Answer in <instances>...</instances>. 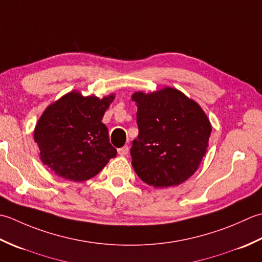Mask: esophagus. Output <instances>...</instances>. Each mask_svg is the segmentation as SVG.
I'll use <instances>...</instances> for the list:
<instances>
[{"label":"esophagus","instance_id":"34e87169","mask_svg":"<svg viewBox=\"0 0 262 262\" xmlns=\"http://www.w3.org/2000/svg\"><path fill=\"white\" fill-rule=\"evenodd\" d=\"M117 151H119V154L121 155V156H126V155L129 154V147L123 146L122 148H120Z\"/></svg>","mask_w":262,"mask_h":262}]
</instances>
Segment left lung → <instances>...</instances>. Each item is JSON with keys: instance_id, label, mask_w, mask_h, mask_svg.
<instances>
[{"instance_id": "left-lung-1", "label": "left lung", "mask_w": 262, "mask_h": 262, "mask_svg": "<svg viewBox=\"0 0 262 262\" xmlns=\"http://www.w3.org/2000/svg\"><path fill=\"white\" fill-rule=\"evenodd\" d=\"M139 135L132 166L143 182L168 188L188 180L206 155L211 125L200 106L174 88L132 95Z\"/></svg>"}]
</instances>
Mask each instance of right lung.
<instances>
[{
	"mask_svg": "<svg viewBox=\"0 0 262 262\" xmlns=\"http://www.w3.org/2000/svg\"><path fill=\"white\" fill-rule=\"evenodd\" d=\"M113 99V95L99 99L72 92L50 105L34 132L41 163L73 182L97 175L117 154L101 122Z\"/></svg>",
	"mask_w": 262,
	"mask_h": 262,
	"instance_id": "add662e5",
	"label": "right lung"
}]
</instances>
